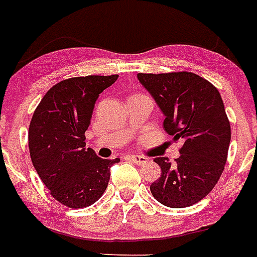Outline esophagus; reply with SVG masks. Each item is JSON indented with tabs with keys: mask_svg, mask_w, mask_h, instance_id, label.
Instances as JSON below:
<instances>
[{
	"mask_svg": "<svg viewBox=\"0 0 257 257\" xmlns=\"http://www.w3.org/2000/svg\"><path fill=\"white\" fill-rule=\"evenodd\" d=\"M128 159H130V161H133L134 163H137V164L149 163V159H147L146 157H141V155H130V157H128Z\"/></svg>",
	"mask_w": 257,
	"mask_h": 257,
	"instance_id": "esophagus-1",
	"label": "esophagus"
}]
</instances>
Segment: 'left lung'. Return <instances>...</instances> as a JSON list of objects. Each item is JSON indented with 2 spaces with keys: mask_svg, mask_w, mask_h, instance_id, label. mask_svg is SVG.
<instances>
[{
  "mask_svg": "<svg viewBox=\"0 0 257 257\" xmlns=\"http://www.w3.org/2000/svg\"><path fill=\"white\" fill-rule=\"evenodd\" d=\"M138 79L163 111L164 130L182 143L175 163L154 159L162 175L150 186L151 194L166 207L194 206L212 191L227 162L231 124L220 93L190 71L139 73Z\"/></svg>",
  "mask_w": 257,
  "mask_h": 257,
  "instance_id": "left-lung-1",
  "label": "left lung"
}]
</instances>
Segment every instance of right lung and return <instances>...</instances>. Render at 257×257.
<instances>
[{
    "label": "right lung",
    "mask_w": 257,
    "mask_h": 257,
    "mask_svg": "<svg viewBox=\"0 0 257 257\" xmlns=\"http://www.w3.org/2000/svg\"><path fill=\"white\" fill-rule=\"evenodd\" d=\"M118 75L63 79L41 99L29 126L33 166L50 195L70 208H85L107 188L110 167L120 159H102L86 149L94 104Z\"/></svg>",
    "instance_id": "add662e5"
}]
</instances>
